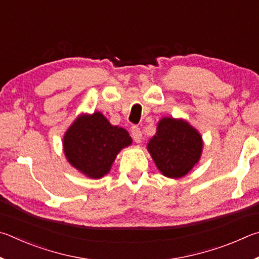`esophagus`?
<instances>
[{"mask_svg": "<svg viewBox=\"0 0 259 259\" xmlns=\"http://www.w3.org/2000/svg\"><path fill=\"white\" fill-rule=\"evenodd\" d=\"M131 133H132V137L134 139V141L137 143L141 142V139H142V132L141 130H140L139 126H132V128H131Z\"/></svg>", "mask_w": 259, "mask_h": 259, "instance_id": "esophagus-1", "label": "esophagus"}]
</instances>
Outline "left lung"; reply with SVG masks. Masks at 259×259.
<instances>
[{"mask_svg": "<svg viewBox=\"0 0 259 259\" xmlns=\"http://www.w3.org/2000/svg\"><path fill=\"white\" fill-rule=\"evenodd\" d=\"M202 140L187 121L164 118L157 133L148 144L153 161L167 178L179 179L187 175L201 155Z\"/></svg>", "mask_w": 259, "mask_h": 259, "instance_id": "1", "label": "left lung"}]
</instances>
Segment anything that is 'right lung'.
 I'll return each mask as SVG.
<instances>
[{"label":"right lung","mask_w":259,"mask_h":259,"mask_svg":"<svg viewBox=\"0 0 259 259\" xmlns=\"http://www.w3.org/2000/svg\"><path fill=\"white\" fill-rule=\"evenodd\" d=\"M132 143L127 131L110 125L100 112L75 120L63 138L68 161L91 179L106 175L122 148Z\"/></svg>","instance_id":"1"}]
</instances>
